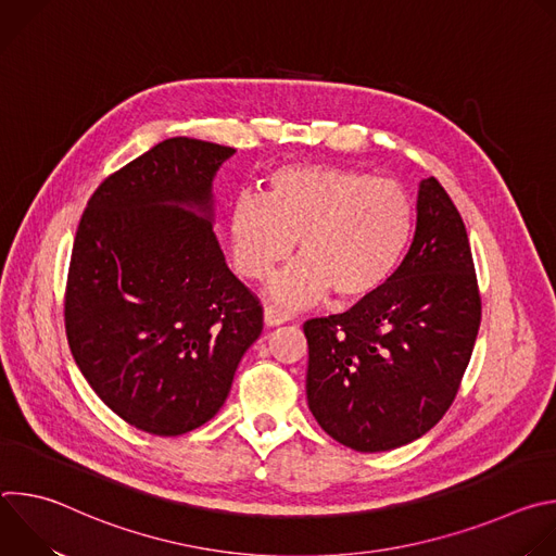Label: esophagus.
<instances>
[{
  "mask_svg": "<svg viewBox=\"0 0 556 556\" xmlns=\"http://www.w3.org/2000/svg\"><path fill=\"white\" fill-rule=\"evenodd\" d=\"M288 319H290L288 312H283V309L275 307V305H266L264 307V321H266V326H279V324H286Z\"/></svg>",
  "mask_w": 556,
  "mask_h": 556,
  "instance_id": "34e87169",
  "label": "esophagus"
}]
</instances>
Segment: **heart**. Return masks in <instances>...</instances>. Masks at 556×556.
Wrapping results in <instances>:
<instances>
[{"instance_id":"obj_1","label":"heart","mask_w":556,"mask_h":556,"mask_svg":"<svg viewBox=\"0 0 556 556\" xmlns=\"http://www.w3.org/2000/svg\"><path fill=\"white\" fill-rule=\"evenodd\" d=\"M416 226L412 195L399 182L330 165H288L266 180V198L244 193L228 215L235 270L266 279L292 255L299 262L270 292L288 305L312 303L330 290L363 301L399 273Z\"/></svg>"}]
</instances>
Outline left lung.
Here are the masks:
<instances>
[{
  "instance_id": "1",
  "label": "left lung",
  "mask_w": 556,
  "mask_h": 556,
  "mask_svg": "<svg viewBox=\"0 0 556 556\" xmlns=\"http://www.w3.org/2000/svg\"><path fill=\"white\" fill-rule=\"evenodd\" d=\"M482 321L459 211L435 178L391 281L343 314L303 324L307 407L337 442L378 453L418 440L453 405Z\"/></svg>"
}]
</instances>
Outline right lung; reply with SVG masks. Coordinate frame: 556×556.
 I'll list each match as a JSON object with an SVG mask.
<instances>
[{"instance_id":"1","label":"right lung","mask_w":556,"mask_h":556,"mask_svg":"<svg viewBox=\"0 0 556 556\" xmlns=\"http://www.w3.org/2000/svg\"><path fill=\"white\" fill-rule=\"evenodd\" d=\"M232 153L187 136L157 142L99 185L76 228L72 356L116 416L153 435L208 422L264 328L213 232L211 182Z\"/></svg>"}]
</instances>
